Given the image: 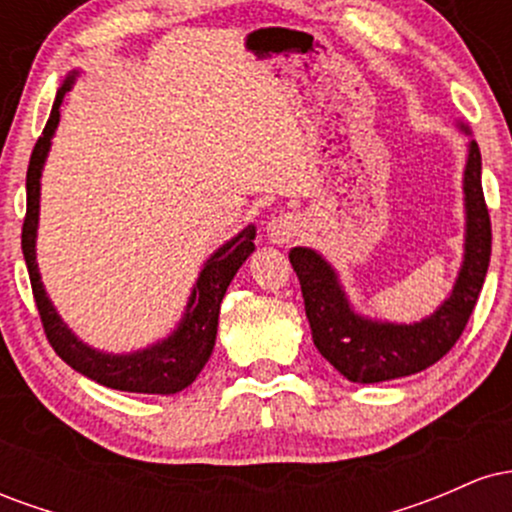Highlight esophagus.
Segmentation results:
<instances>
[{"mask_svg": "<svg viewBox=\"0 0 512 512\" xmlns=\"http://www.w3.org/2000/svg\"><path fill=\"white\" fill-rule=\"evenodd\" d=\"M301 236V221L293 214H274L267 221V240L272 245H289Z\"/></svg>", "mask_w": 512, "mask_h": 512, "instance_id": "obj_1", "label": "esophagus"}]
</instances>
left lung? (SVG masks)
Returning a JSON list of instances; mask_svg holds the SVG:
<instances>
[{
  "label": "left lung",
  "instance_id": "left-lung-1",
  "mask_svg": "<svg viewBox=\"0 0 512 512\" xmlns=\"http://www.w3.org/2000/svg\"><path fill=\"white\" fill-rule=\"evenodd\" d=\"M457 127L469 137L462 173L464 252L450 296L431 315L416 322L361 315L346 296L337 269L320 252H289L317 351L351 383H385L433 366L455 346L477 305L491 260V219L481 190L479 146L464 122Z\"/></svg>",
  "mask_w": 512,
  "mask_h": 512
}]
</instances>
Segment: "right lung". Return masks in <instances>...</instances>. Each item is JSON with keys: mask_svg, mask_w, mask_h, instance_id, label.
I'll return each instance as SVG.
<instances>
[{"mask_svg": "<svg viewBox=\"0 0 512 512\" xmlns=\"http://www.w3.org/2000/svg\"><path fill=\"white\" fill-rule=\"evenodd\" d=\"M79 74V69H72L64 76L62 86L57 88L50 120L43 129V137L35 144L31 163H28L26 221H23L21 248L28 276H31L35 305H38L40 320H43L52 349L76 373L86 375L88 380H96L98 385L110 387V390L142 392V395H175V392L192 385V380L197 378L199 370L204 368L211 351H214L221 301L233 276L255 252L257 228L250 223L238 236L226 240L219 250L211 252L207 262L199 269L195 286H192L190 298H187L185 313H182L180 322L168 337L158 339V342L144 346V349L125 351V354L93 349L84 339L76 337L72 327L62 320V315L52 305L48 291H45L38 260H35V240H38L40 221V178H43L45 161H48L52 137H55L57 125H60V105L67 91H72Z\"/></svg>", "mask_w": 512, "mask_h": 512, "instance_id": "obj_1", "label": "right lung"}]
</instances>
